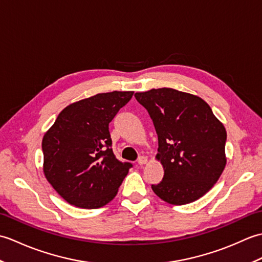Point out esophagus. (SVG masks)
I'll return each mask as SVG.
<instances>
[{
    "mask_svg": "<svg viewBox=\"0 0 262 262\" xmlns=\"http://www.w3.org/2000/svg\"><path fill=\"white\" fill-rule=\"evenodd\" d=\"M146 162H147V158H145V157H140V158H138V160H137V163L140 164V165L146 164Z\"/></svg>",
    "mask_w": 262,
    "mask_h": 262,
    "instance_id": "34e87169",
    "label": "esophagus"
}]
</instances>
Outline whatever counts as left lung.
<instances>
[{"instance_id": "obj_1", "label": "left lung", "mask_w": 262, "mask_h": 262, "mask_svg": "<svg viewBox=\"0 0 262 262\" xmlns=\"http://www.w3.org/2000/svg\"><path fill=\"white\" fill-rule=\"evenodd\" d=\"M158 134L157 159L164 177L153 191L171 205H186L208 192L226 165V130L207 102L170 88L135 93Z\"/></svg>"}]
</instances>
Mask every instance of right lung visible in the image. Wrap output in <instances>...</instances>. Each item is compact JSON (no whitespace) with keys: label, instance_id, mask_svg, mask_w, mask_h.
Segmentation results:
<instances>
[{"label":"right lung","instance_id":"right-lung-1","mask_svg":"<svg viewBox=\"0 0 262 262\" xmlns=\"http://www.w3.org/2000/svg\"><path fill=\"white\" fill-rule=\"evenodd\" d=\"M133 94L99 93L72 103L43 135V173L69 204L100 208L118 192L133 164L116 159L109 122Z\"/></svg>","mask_w":262,"mask_h":262}]
</instances>
